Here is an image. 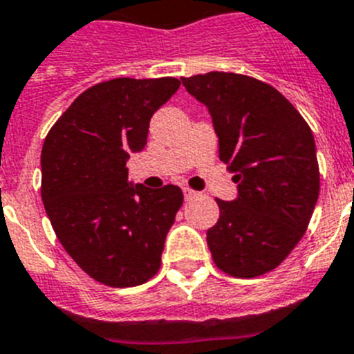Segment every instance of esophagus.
<instances>
[{"label":"esophagus","mask_w":354,"mask_h":354,"mask_svg":"<svg viewBox=\"0 0 354 354\" xmlns=\"http://www.w3.org/2000/svg\"><path fill=\"white\" fill-rule=\"evenodd\" d=\"M183 192H184V198H186V200H192V198H195L196 195H198V193H196L195 189H192V187H184Z\"/></svg>","instance_id":"esophagus-1"}]
</instances>
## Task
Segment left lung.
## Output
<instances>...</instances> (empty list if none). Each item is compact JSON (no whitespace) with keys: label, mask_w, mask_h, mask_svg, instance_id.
Instances as JSON below:
<instances>
[{"label":"left lung","mask_w":354,"mask_h":354,"mask_svg":"<svg viewBox=\"0 0 354 354\" xmlns=\"http://www.w3.org/2000/svg\"><path fill=\"white\" fill-rule=\"evenodd\" d=\"M209 108L239 196L216 198L220 220L207 230L216 268L255 278L282 264L310 223L319 198L312 129L282 93L255 77L207 72L180 77Z\"/></svg>","instance_id":"left-lung-1"}]
</instances>
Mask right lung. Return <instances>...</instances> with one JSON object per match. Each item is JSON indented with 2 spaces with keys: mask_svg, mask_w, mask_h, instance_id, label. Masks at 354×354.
Listing matches in <instances>:
<instances>
[{
  "mask_svg": "<svg viewBox=\"0 0 354 354\" xmlns=\"http://www.w3.org/2000/svg\"><path fill=\"white\" fill-rule=\"evenodd\" d=\"M175 77H115L84 90L44 140L42 195L56 237L84 273L109 287L142 286L161 266L183 205L179 186L127 183L150 117L177 92Z\"/></svg>",
  "mask_w": 354,
  "mask_h": 354,
  "instance_id": "right-lung-1",
  "label": "right lung"
}]
</instances>
